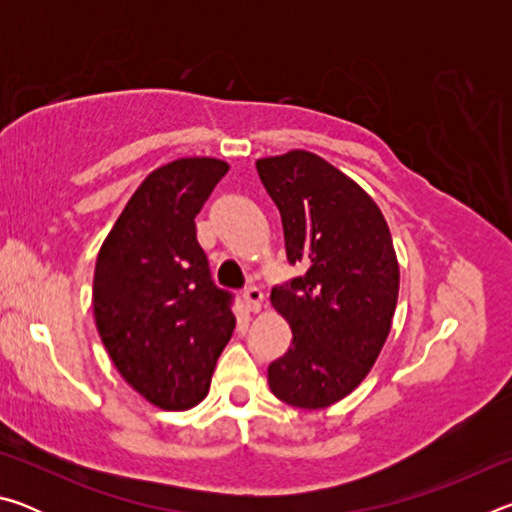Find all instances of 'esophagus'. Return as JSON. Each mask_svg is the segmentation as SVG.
Listing matches in <instances>:
<instances>
[{"mask_svg": "<svg viewBox=\"0 0 512 512\" xmlns=\"http://www.w3.org/2000/svg\"><path fill=\"white\" fill-rule=\"evenodd\" d=\"M241 298H244V307H246L248 311H253V314H255V311L262 309L264 293L259 291L257 287H248V289L244 291V296H241Z\"/></svg>", "mask_w": 512, "mask_h": 512, "instance_id": "34e87169", "label": "esophagus"}]
</instances>
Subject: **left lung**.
<instances>
[{
  "label": "left lung",
  "instance_id": "obj_1",
  "mask_svg": "<svg viewBox=\"0 0 512 512\" xmlns=\"http://www.w3.org/2000/svg\"><path fill=\"white\" fill-rule=\"evenodd\" d=\"M255 167L280 210L289 264L305 268L271 291L293 341L268 366V386L298 409H325L361 384L391 332L400 291L391 230L377 203L316 153Z\"/></svg>",
  "mask_w": 512,
  "mask_h": 512
}]
</instances>
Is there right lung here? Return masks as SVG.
Masks as SVG:
<instances>
[{"label":"right lung","mask_w":512,"mask_h":512,"mask_svg":"<svg viewBox=\"0 0 512 512\" xmlns=\"http://www.w3.org/2000/svg\"><path fill=\"white\" fill-rule=\"evenodd\" d=\"M228 164L180 158L146 176L99 250L92 305L119 375L164 411L210 391L235 329L232 293L214 284L196 239L201 212Z\"/></svg>","instance_id":"obj_1"}]
</instances>
